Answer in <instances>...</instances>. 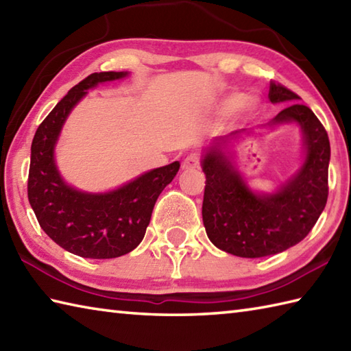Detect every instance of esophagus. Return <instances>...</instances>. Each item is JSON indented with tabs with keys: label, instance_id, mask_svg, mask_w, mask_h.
Segmentation results:
<instances>
[{
	"label": "esophagus",
	"instance_id": "esophagus-1",
	"mask_svg": "<svg viewBox=\"0 0 351 351\" xmlns=\"http://www.w3.org/2000/svg\"><path fill=\"white\" fill-rule=\"evenodd\" d=\"M199 169V155L191 154L182 161V170H196Z\"/></svg>",
	"mask_w": 351,
	"mask_h": 351
}]
</instances>
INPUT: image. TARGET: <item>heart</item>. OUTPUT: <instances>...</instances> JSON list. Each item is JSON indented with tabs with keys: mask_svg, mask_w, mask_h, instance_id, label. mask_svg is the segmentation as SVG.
Here are the masks:
<instances>
[{
	"mask_svg": "<svg viewBox=\"0 0 351 351\" xmlns=\"http://www.w3.org/2000/svg\"><path fill=\"white\" fill-rule=\"evenodd\" d=\"M240 109L251 115H256L260 112L262 105H260V101L257 99H248L246 94L239 91H231L228 94H225L222 95L221 100L217 101V111L221 115L228 117L236 114Z\"/></svg>",
	"mask_w": 351,
	"mask_h": 351,
	"instance_id": "heart-1",
	"label": "heart"
}]
</instances>
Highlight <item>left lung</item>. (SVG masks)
Wrapping results in <instances>:
<instances>
[{
	"label": "left lung",
	"mask_w": 351,
	"mask_h": 351,
	"mask_svg": "<svg viewBox=\"0 0 351 351\" xmlns=\"http://www.w3.org/2000/svg\"><path fill=\"white\" fill-rule=\"evenodd\" d=\"M274 105L291 103L257 129H240L204 144L205 175L202 221L216 248L232 256L257 258L283 252L301 242L326 207L330 143L311 108L300 105L289 89L271 84ZM295 124L302 130L299 169L272 192L252 189L241 171L237 147L267 130Z\"/></svg>",
	"instance_id": "obj_1"
}]
</instances>
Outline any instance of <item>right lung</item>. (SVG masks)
I'll list each match as a JSON object with an SVG mask.
<instances>
[{
    "instance_id": "add662e5",
    "label": "right lung",
    "mask_w": 351,
    "mask_h": 351,
    "mask_svg": "<svg viewBox=\"0 0 351 351\" xmlns=\"http://www.w3.org/2000/svg\"><path fill=\"white\" fill-rule=\"evenodd\" d=\"M129 71H101L71 88L32 143L29 201L40 228L65 251L85 258H115L141 243L155 202L180 170V161L144 171L108 191H85L68 184L56 162V144L73 109L89 89L129 77Z\"/></svg>"
}]
</instances>
